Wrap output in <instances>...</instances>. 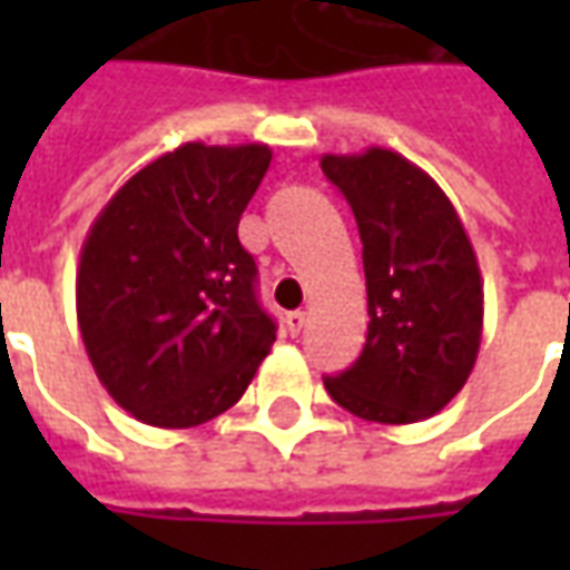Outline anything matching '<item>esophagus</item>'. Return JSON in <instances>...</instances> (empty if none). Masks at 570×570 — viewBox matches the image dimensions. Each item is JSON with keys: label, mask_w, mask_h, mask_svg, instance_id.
Wrapping results in <instances>:
<instances>
[{"label": "esophagus", "mask_w": 570, "mask_h": 570, "mask_svg": "<svg viewBox=\"0 0 570 570\" xmlns=\"http://www.w3.org/2000/svg\"><path fill=\"white\" fill-rule=\"evenodd\" d=\"M305 311H293V314H286V333L289 335H298L302 330H305Z\"/></svg>", "instance_id": "obj_1"}]
</instances>
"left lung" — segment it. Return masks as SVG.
Listing matches in <instances>:
<instances>
[{
  "label": "left lung",
  "mask_w": 570,
  "mask_h": 570,
  "mask_svg": "<svg viewBox=\"0 0 570 570\" xmlns=\"http://www.w3.org/2000/svg\"><path fill=\"white\" fill-rule=\"evenodd\" d=\"M321 167L357 219L370 305L363 354L323 384L363 421L430 419L464 387L482 342V274L464 223L400 151L323 155Z\"/></svg>",
  "instance_id": "1"
}]
</instances>
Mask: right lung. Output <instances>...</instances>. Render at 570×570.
<instances>
[{"instance_id":"obj_1","label":"right lung","mask_w":570,"mask_h":570,"mask_svg":"<svg viewBox=\"0 0 570 570\" xmlns=\"http://www.w3.org/2000/svg\"><path fill=\"white\" fill-rule=\"evenodd\" d=\"M272 164L265 142L164 151L118 188L81 244L76 314L118 406L151 428H198L244 396L277 326L237 240Z\"/></svg>"}]
</instances>
